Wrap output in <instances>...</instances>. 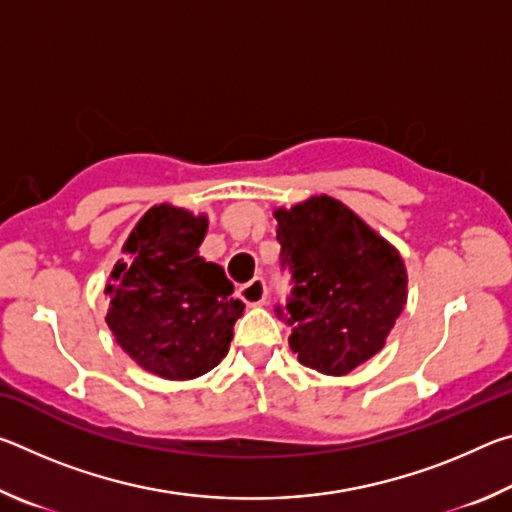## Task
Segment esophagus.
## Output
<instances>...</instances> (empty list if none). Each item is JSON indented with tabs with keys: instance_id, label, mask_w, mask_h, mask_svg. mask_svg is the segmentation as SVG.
Masks as SVG:
<instances>
[{
	"instance_id": "esophagus-1",
	"label": "esophagus",
	"mask_w": 512,
	"mask_h": 512,
	"mask_svg": "<svg viewBox=\"0 0 512 512\" xmlns=\"http://www.w3.org/2000/svg\"><path fill=\"white\" fill-rule=\"evenodd\" d=\"M239 293H241V300H244L248 307L264 305V302H266V296H268L266 280H264V277H253V280L246 282L244 287L239 289Z\"/></svg>"
}]
</instances>
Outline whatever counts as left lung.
<instances>
[{"label": "left lung", "mask_w": 512, "mask_h": 512, "mask_svg": "<svg viewBox=\"0 0 512 512\" xmlns=\"http://www.w3.org/2000/svg\"><path fill=\"white\" fill-rule=\"evenodd\" d=\"M282 268L291 273L289 345L302 366L348 375L384 348L406 302V268L397 250L329 196L277 210Z\"/></svg>", "instance_id": "8db88e82"}]
</instances>
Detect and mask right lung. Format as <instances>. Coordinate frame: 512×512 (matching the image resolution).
<instances>
[{"instance_id":"1","label":"right lung","mask_w":512,"mask_h":512,"mask_svg":"<svg viewBox=\"0 0 512 512\" xmlns=\"http://www.w3.org/2000/svg\"><path fill=\"white\" fill-rule=\"evenodd\" d=\"M207 219L171 205L146 212L124 250L131 262L112 271L106 323L144 370L194 379L228 354L244 302L223 268L198 257Z\"/></svg>"}]
</instances>
